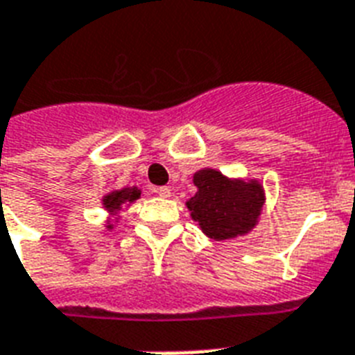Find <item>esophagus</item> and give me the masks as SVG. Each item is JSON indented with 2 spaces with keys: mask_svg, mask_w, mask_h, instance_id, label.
Listing matches in <instances>:
<instances>
[{
  "mask_svg": "<svg viewBox=\"0 0 355 355\" xmlns=\"http://www.w3.org/2000/svg\"><path fill=\"white\" fill-rule=\"evenodd\" d=\"M157 194H159L161 198H170V196H172V191H170L168 187H159V189H157Z\"/></svg>",
  "mask_w": 355,
  "mask_h": 355,
  "instance_id": "obj_1",
  "label": "esophagus"
}]
</instances>
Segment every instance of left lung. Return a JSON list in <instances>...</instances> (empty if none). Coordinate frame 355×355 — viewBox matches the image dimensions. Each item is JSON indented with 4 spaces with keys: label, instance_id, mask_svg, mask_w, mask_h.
I'll return each instance as SVG.
<instances>
[{
    "label": "left lung",
    "instance_id": "1",
    "mask_svg": "<svg viewBox=\"0 0 355 355\" xmlns=\"http://www.w3.org/2000/svg\"><path fill=\"white\" fill-rule=\"evenodd\" d=\"M192 183L198 191L185 205L207 238L232 240L258 225L266 205L263 183L258 178H229L205 166L194 172Z\"/></svg>",
    "mask_w": 355,
    "mask_h": 355
}]
</instances>
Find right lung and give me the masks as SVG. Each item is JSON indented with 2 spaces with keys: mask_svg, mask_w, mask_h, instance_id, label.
Segmentation results:
<instances>
[{
  "mask_svg": "<svg viewBox=\"0 0 355 355\" xmlns=\"http://www.w3.org/2000/svg\"><path fill=\"white\" fill-rule=\"evenodd\" d=\"M143 191L139 187H123V189H112L102 194L101 203L102 209L106 211V220H104V229L106 231H113L121 222V212L124 207H130L137 200H141Z\"/></svg>",
  "mask_w": 355,
  "mask_h": 355,
  "instance_id": "obj_1",
  "label": "right lung"
}]
</instances>
